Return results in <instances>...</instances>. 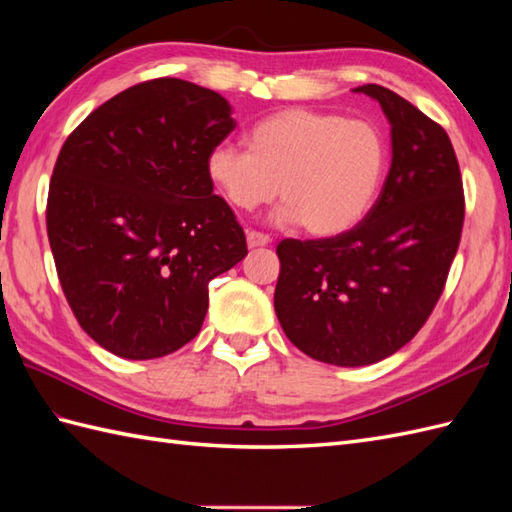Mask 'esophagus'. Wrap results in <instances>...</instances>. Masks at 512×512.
Returning <instances> with one entry per match:
<instances>
[{
  "label": "esophagus",
  "mask_w": 512,
  "mask_h": 512,
  "mask_svg": "<svg viewBox=\"0 0 512 512\" xmlns=\"http://www.w3.org/2000/svg\"><path fill=\"white\" fill-rule=\"evenodd\" d=\"M246 244H248V248L268 246V244H270V237L264 235V233H257V231H248V233H246Z\"/></svg>",
  "instance_id": "obj_1"
}]
</instances>
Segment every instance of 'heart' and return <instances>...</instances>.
Listing matches in <instances>:
<instances>
[{
    "label": "heart",
    "instance_id": "b5f03b06",
    "mask_svg": "<svg viewBox=\"0 0 512 512\" xmlns=\"http://www.w3.org/2000/svg\"><path fill=\"white\" fill-rule=\"evenodd\" d=\"M246 149L215 145L206 176L239 211L275 200L277 222L303 224L310 235L350 231L372 209L387 169V143L369 121L288 107L255 123Z\"/></svg>",
    "mask_w": 512,
    "mask_h": 512
}]
</instances>
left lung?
I'll return each instance as SVG.
<instances>
[{
  "instance_id": "1",
  "label": "left lung",
  "mask_w": 512,
  "mask_h": 512,
  "mask_svg": "<svg viewBox=\"0 0 512 512\" xmlns=\"http://www.w3.org/2000/svg\"><path fill=\"white\" fill-rule=\"evenodd\" d=\"M354 92L378 101L391 125L383 191L352 231L277 246L281 328L303 354L339 367L383 361L416 336L442 295L464 222L447 132L383 85Z\"/></svg>"
}]
</instances>
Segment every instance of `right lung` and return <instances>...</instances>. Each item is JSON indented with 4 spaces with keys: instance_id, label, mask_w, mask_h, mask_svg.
Here are the masks:
<instances>
[{
    "instance_id": "right-lung-1",
    "label": "right lung",
    "mask_w": 512,
    "mask_h": 512,
    "mask_svg": "<svg viewBox=\"0 0 512 512\" xmlns=\"http://www.w3.org/2000/svg\"><path fill=\"white\" fill-rule=\"evenodd\" d=\"M231 114L222 94L154 79L63 143L48 239L76 321L107 352L147 361L180 350L202 328L209 281L246 257L242 226L206 176Z\"/></svg>"
}]
</instances>
